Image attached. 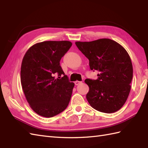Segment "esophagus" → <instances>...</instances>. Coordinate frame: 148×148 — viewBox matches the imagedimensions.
<instances>
[{
    "label": "esophagus",
    "instance_id": "1",
    "mask_svg": "<svg viewBox=\"0 0 148 148\" xmlns=\"http://www.w3.org/2000/svg\"><path fill=\"white\" fill-rule=\"evenodd\" d=\"M81 81H75L74 82V84H76V85H78V84H81Z\"/></svg>",
    "mask_w": 148,
    "mask_h": 148
}]
</instances>
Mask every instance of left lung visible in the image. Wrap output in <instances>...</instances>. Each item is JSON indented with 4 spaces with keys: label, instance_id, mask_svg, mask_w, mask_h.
I'll return each instance as SVG.
<instances>
[{
    "label": "left lung",
    "instance_id": "1",
    "mask_svg": "<svg viewBox=\"0 0 148 148\" xmlns=\"http://www.w3.org/2000/svg\"><path fill=\"white\" fill-rule=\"evenodd\" d=\"M75 44L89 60L91 70L99 72L97 79L84 81L90 88L88 102L100 112L118 111L127 100L133 77L132 64L127 51L109 39Z\"/></svg>",
    "mask_w": 148,
    "mask_h": 148
}]
</instances>
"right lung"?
I'll return each instance as SVG.
<instances>
[{
  "label": "right lung",
  "mask_w": 148,
  "mask_h": 148,
  "mask_svg": "<svg viewBox=\"0 0 148 148\" xmlns=\"http://www.w3.org/2000/svg\"><path fill=\"white\" fill-rule=\"evenodd\" d=\"M72 45L67 40L37 43L22 60L21 83L25 96L33 111L43 117L60 114L70 102L74 83L69 81L60 62Z\"/></svg>",
  "instance_id": "add662e5"
}]
</instances>
